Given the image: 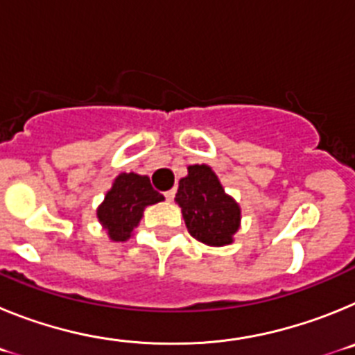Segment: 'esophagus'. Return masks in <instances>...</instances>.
<instances>
[{"label": "esophagus", "instance_id": "esophagus-1", "mask_svg": "<svg viewBox=\"0 0 355 355\" xmlns=\"http://www.w3.org/2000/svg\"><path fill=\"white\" fill-rule=\"evenodd\" d=\"M174 196H175V190H168V192H165V199H167L168 202L174 200Z\"/></svg>", "mask_w": 355, "mask_h": 355}]
</instances>
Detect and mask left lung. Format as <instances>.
<instances>
[{
    "mask_svg": "<svg viewBox=\"0 0 355 355\" xmlns=\"http://www.w3.org/2000/svg\"><path fill=\"white\" fill-rule=\"evenodd\" d=\"M174 200L196 240L209 247L233 243L241 224V208L209 165H190L188 174L180 180Z\"/></svg>",
    "mask_w": 355,
    "mask_h": 355,
    "instance_id": "8db88e82",
    "label": "left lung"
}]
</instances>
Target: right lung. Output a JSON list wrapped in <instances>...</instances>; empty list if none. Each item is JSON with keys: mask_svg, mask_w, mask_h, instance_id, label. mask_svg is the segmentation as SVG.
<instances>
[{"mask_svg": "<svg viewBox=\"0 0 355 355\" xmlns=\"http://www.w3.org/2000/svg\"><path fill=\"white\" fill-rule=\"evenodd\" d=\"M165 197L156 192L147 175L135 172H121L106 192L105 199L97 206V220L112 241H126L139 227L144 209Z\"/></svg>", "mask_w": 355, "mask_h": 355, "instance_id": "obj_1", "label": "right lung"}]
</instances>
